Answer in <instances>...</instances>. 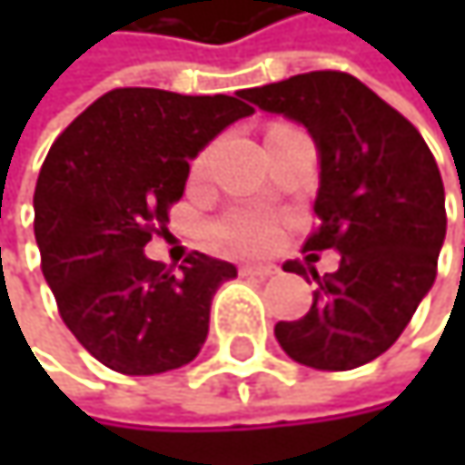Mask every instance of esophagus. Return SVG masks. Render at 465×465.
Returning <instances> with one entry per match:
<instances>
[{"mask_svg": "<svg viewBox=\"0 0 465 465\" xmlns=\"http://www.w3.org/2000/svg\"><path fill=\"white\" fill-rule=\"evenodd\" d=\"M239 274L242 277H261V280H266V277L277 274V266H272V263H244V266H239Z\"/></svg>", "mask_w": 465, "mask_h": 465, "instance_id": "esophagus-1", "label": "esophagus"}]
</instances>
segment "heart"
<instances>
[{"label":"heart","instance_id":"b5f03b06","mask_svg":"<svg viewBox=\"0 0 465 465\" xmlns=\"http://www.w3.org/2000/svg\"><path fill=\"white\" fill-rule=\"evenodd\" d=\"M207 163V153H202L193 163V169H204ZM213 239L218 247L232 250V252H263L274 244L277 239V223L258 213V210H233L229 215H223L221 221L213 223Z\"/></svg>","mask_w":465,"mask_h":465}]
</instances>
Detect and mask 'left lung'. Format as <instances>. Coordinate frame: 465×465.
<instances>
[{
    "instance_id": "8db88e82",
    "label": "left lung",
    "mask_w": 465,
    "mask_h": 465,
    "mask_svg": "<svg viewBox=\"0 0 465 465\" xmlns=\"http://www.w3.org/2000/svg\"><path fill=\"white\" fill-rule=\"evenodd\" d=\"M244 96L307 126L321 150L318 229L304 250H339V269L312 274L310 312L274 336L299 363L347 371L382 355L436 280L447 232L444 185L420 132L358 77L336 69L296 74Z\"/></svg>"
}]
</instances>
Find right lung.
<instances>
[{
  "label": "right lung",
  "mask_w": 465,
  "mask_h": 465,
  "mask_svg": "<svg viewBox=\"0 0 465 465\" xmlns=\"http://www.w3.org/2000/svg\"><path fill=\"white\" fill-rule=\"evenodd\" d=\"M252 107L236 96L113 88L47 150L35 236L58 315L107 369L144 377L191 363L229 261L193 250L180 274L144 255L183 199L191 158Z\"/></svg>",
  "instance_id": "right-lung-1"
}]
</instances>
